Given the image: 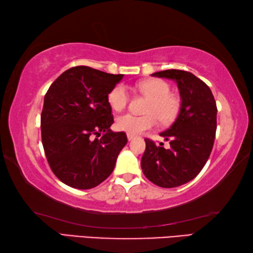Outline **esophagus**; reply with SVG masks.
Here are the masks:
<instances>
[{"label": "esophagus", "instance_id": "obj_1", "mask_svg": "<svg viewBox=\"0 0 253 253\" xmlns=\"http://www.w3.org/2000/svg\"><path fill=\"white\" fill-rule=\"evenodd\" d=\"M127 138H128V140H131V139H134V138H135V135L127 134Z\"/></svg>", "mask_w": 253, "mask_h": 253}]
</instances>
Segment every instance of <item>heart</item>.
Instances as JSON below:
<instances>
[{"label": "heart", "mask_w": 253, "mask_h": 253, "mask_svg": "<svg viewBox=\"0 0 253 253\" xmlns=\"http://www.w3.org/2000/svg\"><path fill=\"white\" fill-rule=\"evenodd\" d=\"M143 95L149 98L146 108V115L136 116L132 114H124L116 121V126L119 130L128 134H140L147 129L156 126L158 119L162 123H169L175 118L178 110V102L176 98L169 95L170 88L168 83L161 79H147L137 85ZM109 106L116 111L123 110L128 104L129 97L125 85L117 84L109 91L107 96Z\"/></svg>", "instance_id": "heart-1"}]
</instances>
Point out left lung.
Segmentation results:
<instances>
[{"mask_svg": "<svg viewBox=\"0 0 253 253\" xmlns=\"http://www.w3.org/2000/svg\"><path fill=\"white\" fill-rule=\"evenodd\" d=\"M152 76L177 84L181 107L173 125L161 132L169 147L146 138L140 165L157 186L177 187L192 181L209 160L215 138L216 104L209 85L191 72L170 69Z\"/></svg>", "mask_w": 253, "mask_h": 253, "instance_id": "8db88e82", "label": "left lung"}]
</instances>
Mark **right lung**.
I'll use <instances>...</instances> for the list:
<instances>
[{
    "label": "right lung",
    "instance_id": "obj_1",
    "mask_svg": "<svg viewBox=\"0 0 253 253\" xmlns=\"http://www.w3.org/2000/svg\"><path fill=\"white\" fill-rule=\"evenodd\" d=\"M123 77L78 66L60 75L46 91L42 145L50 169L68 186L88 190L113 173L127 136L111 131L107 96Z\"/></svg>",
    "mask_w": 253,
    "mask_h": 253
}]
</instances>
